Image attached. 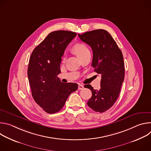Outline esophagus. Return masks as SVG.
Returning a JSON list of instances; mask_svg holds the SVG:
<instances>
[{
	"label": "esophagus",
	"instance_id": "esophagus-1",
	"mask_svg": "<svg viewBox=\"0 0 151 151\" xmlns=\"http://www.w3.org/2000/svg\"><path fill=\"white\" fill-rule=\"evenodd\" d=\"M83 88H84V87H83V85L80 84V83L78 85V90H83Z\"/></svg>",
	"mask_w": 151,
	"mask_h": 151
}]
</instances>
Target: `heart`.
Instances as JSON below:
<instances>
[{"label": "heart", "instance_id": "heart-1", "mask_svg": "<svg viewBox=\"0 0 151 151\" xmlns=\"http://www.w3.org/2000/svg\"><path fill=\"white\" fill-rule=\"evenodd\" d=\"M72 51L79 58L86 53L90 52L88 48L83 44H76L72 48ZM64 60V59H63Z\"/></svg>", "mask_w": 151, "mask_h": 151}]
</instances>
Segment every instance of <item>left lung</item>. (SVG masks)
I'll return each instance as SVG.
<instances>
[{
  "label": "left lung",
  "mask_w": 151,
  "mask_h": 151,
  "mask_svg": "<svg viewBox=\"0 0 151 151\" xmlns=\"http://www.w3.org/2000/svg\"><path fill=\"white\" fill-rule=\"evenodd\" d=\"M78 35L91 47L92 66L101 75L99 90L93 89L91 85H87L92 91L87 104L94 111L102 113L111 108L118 98L125 73L122 53L105 30H94Z\"/></svg>",
  "instance_id": "left-lung-1"
}]
</instances>
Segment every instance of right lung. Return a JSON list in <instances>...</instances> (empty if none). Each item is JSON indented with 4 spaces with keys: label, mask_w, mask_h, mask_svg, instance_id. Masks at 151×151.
<instances>
[{
    "label": "right lung",
    "mask_w": 151,
    "mask_h": 151,
    "mask_svg": "<svg viewBox=\"0 0 151 151\" xmlns=\"http://www.w3.org/2000/svg\"><path fill=\"white\" fill-rule=\"evenodd\" d=\"M76 36L70 31L50 33L32 52L27 75L33 99L48 114L60 111L69 95L78 90V84L63 83L57 75L61 72V57Z\"/></svg>",
    "instance_id": "1"
}]
</instances>
